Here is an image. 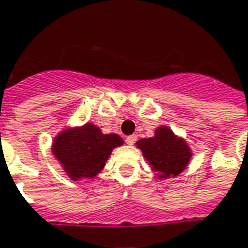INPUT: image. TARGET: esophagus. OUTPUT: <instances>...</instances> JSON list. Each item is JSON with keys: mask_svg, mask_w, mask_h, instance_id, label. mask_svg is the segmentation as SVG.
<instances>
[{"mask_svg": "<svg viewBox=\"0 0 248 248\" xmlns=\"http://www.w3.org/2000/svg\"><path fill=\"white\" fill-rule=\"evenodd\" d=\"M124 141H126V144H128V145H134V144L136 143V136L135 135L127 136V138L124 139Z\"/></svg>", "mask_w": 248, "mask_h": 248, "instance_id": "1", "label": "esophagus"}]
</instances>
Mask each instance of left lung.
Instances as JSON below:
<instances>
[{
  "label": "left lung",
  "mask_w": 248,
  "mask_h": 248,
  "mask_svg": "<svg viewBox=\"0 0 248 248\" xmlns=\"http://www.w3.org/2000/svg\"><path fill=\"white\" fill-rule=\"evenodd\" d=\"M138 147L143 151L152 170L159 177L179 175L188 165L190 158L186 143L177 139L167 127H158L155 136L138 141Z\"/></svg>",
  "instance_id": "8db88e82"
}]
</instances>
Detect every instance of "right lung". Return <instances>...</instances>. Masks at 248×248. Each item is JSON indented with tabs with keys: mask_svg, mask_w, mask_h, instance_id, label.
I'll return each instance as SVG.
<instances>
[{
	"mask_svg": "<svg viewBox=\"0 0 248 248\" xmlns=\"http://www.w3.org/2000/svg\"><path fill=\"white\" fill-rule=\"evenodd\" d=\"M122 143L124 140L116 134L104 135L100 128L87 124L62 132L54 141L52 153L73 180L91 179L104 167L113 148Z\"/></svg>",
	"mask_w": 248,
	"mask_h": 248,
	"instance_id": "add662e5",
	"label": "right lung"
}]
</instances>
